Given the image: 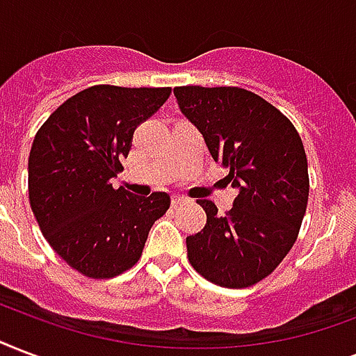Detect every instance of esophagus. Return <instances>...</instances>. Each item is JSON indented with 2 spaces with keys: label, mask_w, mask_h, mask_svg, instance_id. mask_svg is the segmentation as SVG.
<instances>
[{
  "label": "esophagus",
  "mask_w": 356,
  "mask_h": 356,
  "mask_svg": "<svg viewBox=\"0 0 356 356\" xmlns=\"http://www.w3.org/2000/svg\"><path fill=\"white\" fill-rule=\"evenodd\" d=\"M184 203H188V200H186V197L173 196V200H172L173 207H179V205H184Z\"/></svg>",
  "instance_id": "34e87169"
}]
</instances>
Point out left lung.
<instances>
[{
    "instance_id": "1",
    "label": "left lung",
    "mask_w": 356,
    "mask_h": 356,
    "mask_svg": "<svg viewBox=\"0 0 356 356\" xmlns=\"http://www.w3.org/2000/svg\"><path fill=\"white\" fill-rule=\"evenodd\" d=\"M173 95L238 190L224 216L200 200L207 224L186 237L190 263L222 287L254 286L287 256L305 218L310 181L302 140L280 110L246 89L183 86Z\"/></svg>"
}]
</instances>
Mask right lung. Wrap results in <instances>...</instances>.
I'll return each mask as SVG.
<instances>
[{"instance_id": "add662e5", "label": "right lung", "mask_w": 356, "mask_h": 356, "mask_svg": "<svg viewBox=\"0 0 356 356\" xmlns=\"http://www.w3.org/2000/svg\"><path fill=\"white\" fill-rule=\"evenodd\" d=\"M170 93L93 86L65 100L35 136L27 162L31 211L51 248L83 276L112 278L132 267L170 207L166 192L142 197L112 186L136 127Z\"/></svg>"}]
</instances>
